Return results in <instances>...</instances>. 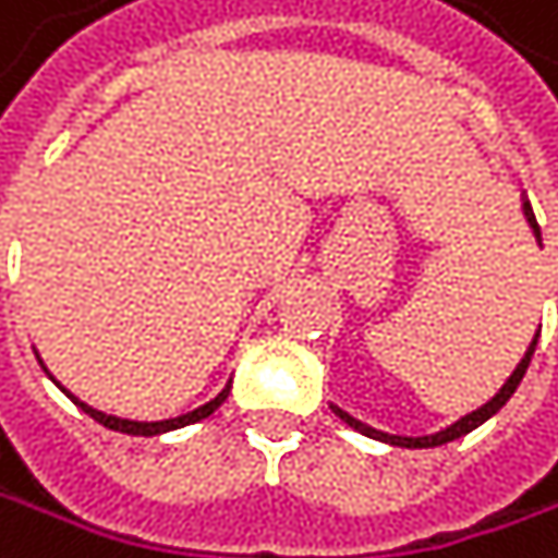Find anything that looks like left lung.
<instances>
[{"mask_svg":"<svg viewBox=\"0 0 558 558\" xmlns=\"http://www.w3.org/2000/svg\"><path fill=\"white\" fill-rule=\"evenodd\" d=\"M523 214H526V223H530V230L536 233V243L543 246V236H539V223H536V217H533V206L526 203L523 206ZM536 341H539V335L530 341V348H526V355L520 359V365L513 368V375L507 378V385L486 401L483 408H476V411H470V414H463L460 421H453L450 427H444V430H437V434H427V437H398V434H385V430H375V427H368V424H362L359 417H352V414H344L341 408H335L331 404V411L348 424V427H355L359 434H365V437H375V440H385V444H391V447H440V444H450V440H457V437H463V434H470L473 427H480L483 421H490L510 398H513V391L520 388V381H523V375H526V368H530V362H533V352H536Z\"/></svg>","mask_w":558,"mask_h":558,"instance_id":"left-lung-1","label":"left lung"}]
</instances>
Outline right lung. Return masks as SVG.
Returning <instances> with one entry per match:
<instances>
[{
    "label": "right lung",
    "mask_w": 558,
    "mask_h": 558,
    "mask_svg": "<svg viewBox=\"0 0 558 558\" xmlns=\"http://www.w3.org/2000/svg\"><path fill=\"white\" fill-rule=\"evenodd\" d=\"M38 365H41V359H38ZM45 368V365H41ZM64 391V388H61ZM68 398H72L88 417H95L98 424H105V427H111V430H121V434H134V437H154V434H167V430H177V427H186V424H196V421H203V417H210L223 401H227V395H230V385L214 398V401H206L203 408H196V411H186V414H180V417H167V421H128V417H114V414H105V411H98V408H92V404H85V401H78L72 391H64Z\"/></svg>",
    "instance_id": "add662e5"
}]
</instances>
